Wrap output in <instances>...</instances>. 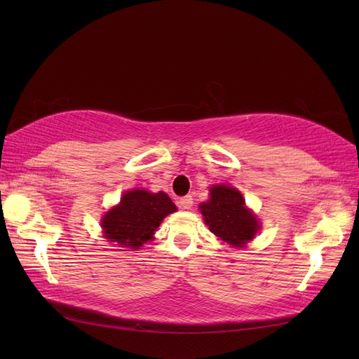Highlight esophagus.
<instances>
[{
  "mask_svg": "<svg viewBox=\"0 0 359 359\" xmlns=\"http://www.w3.org/2000/svg\"><path fill=\"white\" fill-rule=\"evenodd\" d=\"M179 207L182 210H189L193 207V197L191 196H185V197H180L179 199Z\"/></svg>",
  "mask_w": 359,
  "mask_h": 359,
  "instance_id": "34e87169",
  "label": "esophagus"
}]
</instances>
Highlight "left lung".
<instances>
[{
    "label": "left lung",
    "instance_id": "obj_1",
    "mask_svg": "<svg viewBox=\"0 0 359 359\" xmlns=\"http://www.w3.org/2000/svg\"><path fill=\"white\" fill-rule=\"evenodd\" d=\"M199 208L210 231L233 247L245 245L261 226L253 211L245 207L242 194L233 187H211L210 199Z\"/></svg>",
    "mask_w": 359,
    "mask_h": 359
}]
</instances>
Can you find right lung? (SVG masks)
Instances as JSON below:
<instances>
[{
    "label": "right lung",
    "mask_w": 359,
    "mask_h": 359,
    "mask_svg": "<svg viewBox=\"0 0 359 359\" xmlns=\"http://www.w3.org/2000/svg\"><path fill=\"white\" fill-rule=\"evenodd\" d=\"M175 205L163 191L131 189L121 196L120 203L102 219L104 238L120 248L140 250L154 236L162 220L174 212ZM126 251V250H121Z\"/></svg>",
    "instance_id": "1"
}]
</instances>
